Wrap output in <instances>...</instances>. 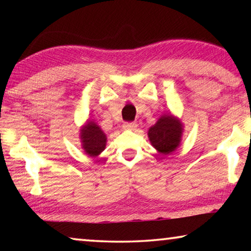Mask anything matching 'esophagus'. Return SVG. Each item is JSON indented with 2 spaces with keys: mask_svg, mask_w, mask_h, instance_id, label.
Instances as JSON below:
<instances>
[{
  "mask_svg": "<svg viewBox=\"0 0 251 251\" xmlns=\"http://www.w3.org/2000/svg\"><path fill=\"white\" fill-rule=\"evenodd\" d=\"M137 128V125L135 122H126L125 125H123V129L126 130H133Z\"/></svg>",
  "mask_w": 251,
  "mask_h": 251,
  "instance_id": "esophagus-1",
  "label": "esophagus"
}]
</instances>
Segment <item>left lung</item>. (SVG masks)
<instances>
[{
    "mask_svg": "<svg viewBox=\"0 0 251 251\" xmlns=\"http://www.w3.org/2000/svg\"><path fill=\"white\" fill-rule=\"evenodd\" d=\"M183 136V123L174 115H162L149 129V138L152 146L161 154H170L179 146Z\"/></svg>",
    "mask_w": 251,
    "mask_h": 251,
    "instance_id": "left-lung-1",
    "label": "left lung"
}]
</instances>
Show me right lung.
Returning <instances> with one entry per match:
<instances>
[{
	"label": "right lung",
	"mask_w": 251,
	"mask_h": 251,
	"mask_svg": "<svg viewBox=\"0 0 251 251\" xmlns=\"http://www.w3.org/2000/svg\"><path fill=\"white\" fill-rule=\"evenodd\" d=\"M80 138L82 149L89 156L96 157L100 154L106 147L107 137L100 126L96 125L94 121H88L80 130Z\"/></svg>",
	"instance_id": "obj_1"
}]
</instances>
